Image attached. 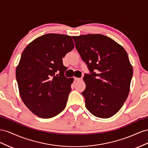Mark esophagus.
Here are the masks:
<instances>
[{
	"instance_id": "1",
	"label": "esophagus",
	"mask_w": 148,
	"mask_h": 148,
	"mask_svg": "<svg viewBox=\"0 0 148 148\" xmlns=\"http://www.w3.org/2000/svg\"><path fill=\"white\" fill-rule=\"evenodd\" d=\"M82 79V78H78V77H74V80L75 81H81Z\"/></svg>"
}]
</instances>
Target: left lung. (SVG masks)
I'll use <instances>...</instances> for the list:
<instances>
[{
	"mask_svg": "<svg viewBox=\"0 0 148 148\" xmlns=\"http://www.w3.org/2000/svg\"><path fill=\"white\" fill-rule=\"evenodd\" d=\"M73 38L90 73L84 74L83 79L86 84L82 92L86 107L97 117H111L120 110L129 94L133 67L128 54L121 45L103 35Z\"/></svg>",
	"mask_w": 148,
	"mask_h": 148,
	"instance_id": "obj_1",
	"label": "left lung"
}]
</instances>
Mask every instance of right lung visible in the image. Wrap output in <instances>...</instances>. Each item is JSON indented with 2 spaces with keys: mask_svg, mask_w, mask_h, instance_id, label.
<instances>
[{
  "mask_svg": "<svg viewBox=\"0 0 148 148\" xmlns=\"http://www.w3.org/2000/svg\"><path fill=\"white\" fill-rule=\"evenodd\" d=\"M74 47L71 36L49 33L32 41L23 51L16 81L23 103L38 116L49 119L65 108L74 79L64 76L62 58Z\"/></svg>",
  "mask_w": 148,
  "mask_h": 148,
  "instance_id": "obj_1",
  "label": "right lung"
}]
</instances>
